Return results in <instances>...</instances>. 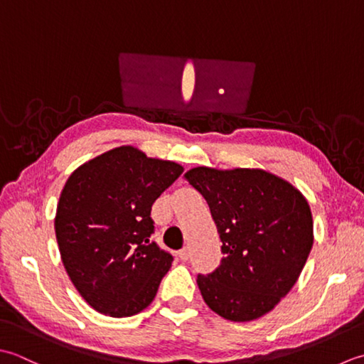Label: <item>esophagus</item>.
I'll use <instances>...</instances> for the list:
<instances>
[{"mask_svg":"<svg viewBox=\"0 0 364 364\" xmlns=\"http://www.w3.org/2000/svg\"><path fill=\"white\" fill-rule=\"evenodd\" d=\"M179 257H181V261L187 262V261H188V257H190V251H188V248H182V250L179 251Z\"/></svg>","mask_w":364,"mask_h":364,"instance_id":"obj_1","label":"esophagus"}]
</instances>
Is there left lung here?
Wrapping results in <instances>:
<instances>
[{
    "mask_svg": "<svg viewBox=\"0 0 364 364\" xmlns=\"http://www.w3.org/2000/svg\"><path fill=\"white\" fill-rule=\"evenodd\" d=\"M209 204L223 259L198 275L205 305L231 322L275 308L299 279L313 248V213L291 182L262 168H191L183 174Z\"/></svg>",
    "mask_w": 364,
    "mask_h": 364,
    "instance_id": "1",
    "label": "left lung"
}]
</instances>
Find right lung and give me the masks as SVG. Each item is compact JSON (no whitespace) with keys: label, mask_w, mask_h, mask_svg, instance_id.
I'll list each match as a JSON object with an SVG mask.
<instances>
[{"label":"right lung","mask_w":364,"mask_h":364,"mask_svg":"<svg viewBox=\"0 0 364 364\" xmlns=\"http://www.w3.org/2000/svg\"><path fill=\"white\" fill-rule=\"evenodd\" d=\"M183 171L119 146L73 171L59 195L55 232L64 269L89 306L111 317L141 313L173 256L151 242V207Z\"/></svg>","instance_id":"right-lung-1"}]
</instances>
